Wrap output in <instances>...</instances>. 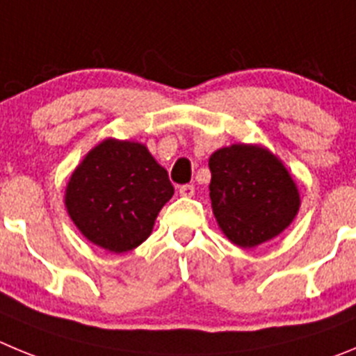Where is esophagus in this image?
<instances>
[{"label":"esophagus","instance_id":"1","mask_svg":"<svg viewBox=\"0 0 356 356\" xmlns=\"http://www.w3.org/2000/svg\"><path fill=\"white\" fill-rule=\"evenodd\" d=\"M179 195H181V197H193V195H195V186L193 184H182V186H179Z\"/></svg>","mask_w":356,"mask_h":356}]
</instances>
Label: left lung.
<instances>
[{"mask_svg":"<svg viewBox=\"0 0 356 356\" xmlns=\"http://www.w3.org/2000/svg\"><path fill=\"white\" fill-rule=\"evenodd\" d=\"M209 170L213 213L234 245L254 248L296 216V184L270 150L243 143L225 147L211 156Z\"/></svg>","mask_w":356,"mask_h":356,"instance_id":"obj_1","label":"left lung"}]
</instances>
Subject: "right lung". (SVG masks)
<instances>
[{"mask_svg":"<svg viewBox=\"0 0 356 356\" xmlns=\"http://www.w3.org/2000/svg\"><path fill=\"white\" fill-rule=\"evenodd\" d=\"M172 195L168 172L145 145L104 140L70 177L65 206L88 241L124 254L149 238Z\"/></svg>","mask_w":356,"mask_h":356,"instance_id":"right-lung-1","label":"right lung"}]
</instances>
